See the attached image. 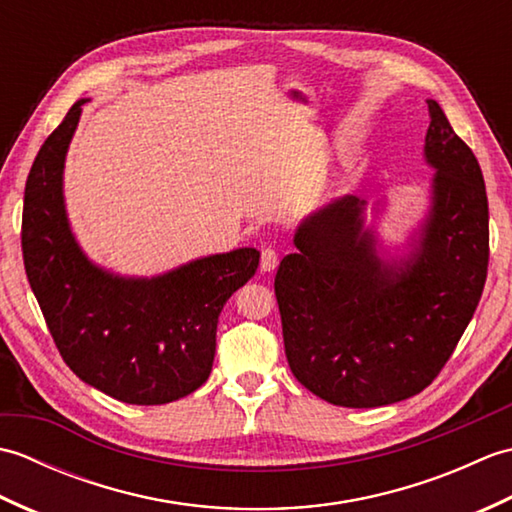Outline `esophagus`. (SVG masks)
Returning <instances> with one entry per match:
<instances>
[{
	"label": "esophagus",
	"instance_id": "34e87169",
	"mask_svg": "<svg viewBox=\"0 0 512 512\" xmlns=\"http://www.w3.org/2000/svg\"><path fill=\"white\" fill-rule=\"evenodd\" d=\"M277 264H279V255H277V250H275V248H270V246H266V248L262 250V259H259V268H262L264 273H270V270H275V268H277Z\"/></svg>",
	"mask_w": 512,
	"mask_h": 512
}]
</instances>
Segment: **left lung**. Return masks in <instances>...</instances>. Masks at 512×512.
Listing matches in <instances>:
<instances>
[{"label":"left lung","mask_w":512,"mask_h":512,"mask_svg":"<svg viewBox=\"0 0 512 512\" xmlns=\"http://www.w3.org/2000/svg\"><path fill=\"white\" fill-rule=\"evenodd\" d=\"M424 158L433 204L418 248L376 255L365 202L345 195L299 226L275 295L292 374L339 407H383L420 394L447 365L480 303L488 270V200L480 162L436 101Z\"/></svg>","instance_id":"1"}]
</instances>
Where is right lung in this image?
<instances>
[{"label": "right lung", "mask_w": 512, "mask_h": 512, "mask_svg": "<svg viewBox=\"0 0 512 512\" xmlns=\"http://www.w3.org/2000/svg\"><path fill=\"white\" fill-rule=\"evenodd\" d=\"M83 103L70 107L28 173L26 275L54 345L83 383L129 405H165L209 378L217 319L255 275L259 250L202 257L151 279L94 266L76 244L63 204V162Z\"/></svg>", "instance_id": "add662e5"}]
</instances>
